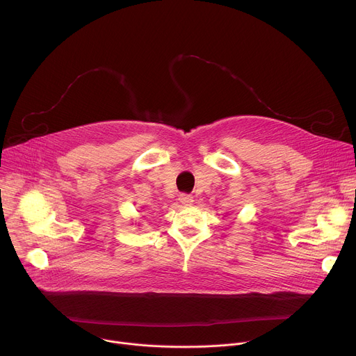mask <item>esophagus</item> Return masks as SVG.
I'll use <instances>...</instances> for the list:
<instances>
[{"label": "esophagus", "mask_w": 356, "mask_h": 356, "mask_svg": "<svg viewBox=\"0 0 356 356\" xmlns=\"http://www.w3.org/2000/svg\"><path fill=\"white\" fill-rule=\"evenodd\" d=\"M179 201L181 202L183 206H190L191 202H193V197H191L190 194H180V197H179Z\"/></svg>", "instance_id": "obj_1"}]
</instances>
